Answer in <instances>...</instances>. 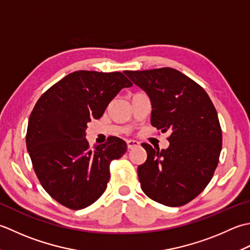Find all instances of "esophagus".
Masks as SVG:
<instances>
[{
    "instance_id": "34e87169",
    "label": "esophagus",
    "mask_w": 250,
    "mask_h": 250,
    "mask_svg": "<svg viewBox=\"0 0 250 250\" xmlns=\"http://www.w3.org/2000/svg\"><path fill=\"white\" fill-rule=\"evenodd\" d=\"M140 146V144L138 141H136V140H128L127 141V147H128V149L130 150V149H135V147H137V146Z\"/></svg>"
}]
</instances>
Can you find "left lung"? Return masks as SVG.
Masks as SVG:
<instances>
[{"label": "left lung", "instance_id": "8db88e82", "mask_svg": "<svg viewBox=\"0 0 250 250\" xmlns=\"http://www.w3.org/2000/svg\"><path fill=\"white\" fill-rule=\"evenodd\" d=\"M150 97L151 124L169 130L166 150L142 144L146 161L138 166L141 189L163 205L182 206L211 180L222 147L215 105L202 86L172 68L125 71Z\"/></svg>", "mask_w": 250, "mask_h": 250}]
</instances>
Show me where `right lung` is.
Listing matches in <instances>:
<instances>
[{"label":"right lung","mask_w":250,"mask_h":250,"mask_svg":"<svg viewBox=\"0 0 250 250\" xmlns=\"http://www.w3.org/2000/svg\"><path fill=\"white\" fill-rule=\"evenodd\" d=\"M132 84L121 72L75 71L40 97L30 114L25 144L38 179L48 194L70 209H83L104 194L110 163L123 156L124 140L111 136L90 149L86 128L110 101Z\"/></svg>","instance_id":"right-lung-1"}]
</instances>
